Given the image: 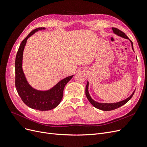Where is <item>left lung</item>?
Wrapping results in <instances>:
<instances>
[{
  "label": "left lung",
  "instance_id": "left-lung-1",
  "mask_svg": "<svg viewBox=\"0 0 147 147\" xmlns=\"http://www.w3.org/2000/svg\"><path fill=\"white\" fill-rule=\"evenodd\" d=\"M112 29L113 31L114 34H115L117 35H118V36L121 37L123 38L129 40L125 34L122 31L119 30L118 29L115 28H112ZM129 41L131 42V47H132V50H133V51L134 52V48H133L132 42L131 40H129ZM136 58H137V57H136ZM88 88H89V82H87V84H86V90H85V94H86V96L87 97V99H88L89 101H90V103L94 107H96V109H98L99 110H103V111L113 110H115V109H117L120 107H121L122 105H124L132 98V97L133 95H134L135 90H135L134 91H133V92L132 93L131 95L130 96H129L127 98L124 99L121 101H119V102H115V103H100V102H98L95 101L94 100H93L91 98L90 93H89Z\"/></svg>",
  "mask_w": 147,
  "mask_h": 147
}]
</instances>
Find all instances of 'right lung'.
Wrapping results in <instances>:
<instances>
[{
    "label": "right lung",
    "mask_w": 147,
    "mask_h": 147,
    "mask_svg": "<svg viewBox=\"0 0 147 147\" xmlns=\"http://www.w3.org/2000/svg\"><path fill=\"white\" fill-rule=\"evenodd\" d=\"M45 28L33 30L21 42L18 50L15 59V86L16 91L24 103L32 109L40 111L50 110L58 105L63 97V91L65 84L73 75L61 80L54 86L48 90H37L28 82L23 69V52L27 40L39 30H45Z\"/></svg>",
    "instance_id": "1"
}]
</instances>
